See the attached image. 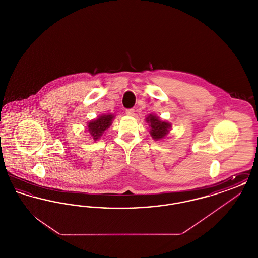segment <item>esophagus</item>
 I'll return each mask as SVG.
<instances>
[{
	"label": "esophagus",
	"mask_w": 258,
	"mask_h": 258,
	"mask_svg": "<svg viewBox=\"0 0 258 258\" xmlns=\"http://www.w3.org/2000/svg\"><path fill=\"white\" fill-rule=\"evenodd\" d=\"M125 115L126 116H134L135 115V110L134 109H127V110H125Z\"/></svg>",
	"instance_id": "esophagus-1"
}]
</instances>
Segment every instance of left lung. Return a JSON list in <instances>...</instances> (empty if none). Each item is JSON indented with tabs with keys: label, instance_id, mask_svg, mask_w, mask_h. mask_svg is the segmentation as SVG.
I'll use <instances>...</instances> for the list:
<instances>
[{
	"label": "left lung",
	"instance_id": "left-lung-1",
	"mask_svg": "<svg viewBox=\"0 0 258 258\" xmlns=\"http://www.w3.org/2000/svg\"><path fill=\"white\" fill-rule=\"evenodd\" d=\"M145 121L149 124V134L156 141L164 139L171 131V123L161 120L156 114H149Z\"/></svg>",
	"mask_w": 258,
	"mask_h": 258
}]
</instances>
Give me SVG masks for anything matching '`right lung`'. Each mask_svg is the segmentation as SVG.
<instances>
[{"mask_svg": "<svg viewBox=\"0 0 258 258\" xmlns=\"http://www.w3.org/2000/svg\"><path fill=\"white\" fill-rule=\"evenodd\" d=\"M115 116L113 114H101L97 119L87 123V133L94 141H98L104 133L110 127Z\"/></svg>", "mask_w": 258, "mask_h": 258, "instance_id": "add662e5", "label": "right lung"}]
</instances>
